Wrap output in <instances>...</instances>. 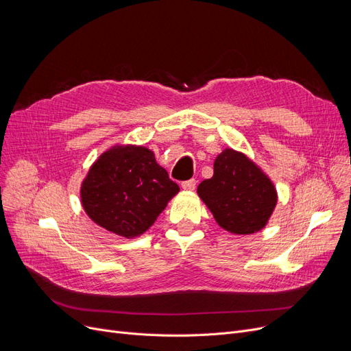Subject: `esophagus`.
I'll return each instance as SVG.
<instances>
[{"mask_svg": "<svg viewBox=\"0 0 351 351\" xmlns=\"http://www.w3.org/2000/svg\"><path fill=\"white\" fill-rule=\"evenodd\" d=\"M182 188L185 189V191H195L196 180L195 179H189L186 182H182Z\"/></svg>", "mask_w": 351, "mask_h": 351, "instance_id": "1", "label": "esophagus"}]
</instances>
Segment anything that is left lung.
I'll list each match as a JSON object with an SVG mask.
<instances>
[{"mask_svg": "<svg viewBox=\"0 0 351 351\" xmlns=\"http://www.w3.org/2000/svg\"><path fill=\"white\" fill-rule=\"evenodd\" d=\"M197 195L217 225L234 234L262 230L278 204V192L270 178L245 154L232 147L217 155L213 176L200 182Z\"/></svg>", "mask_w": 351, "mask_h": 351, "instance_id": "8db88e82", "label": "left lung"}]
</instances>
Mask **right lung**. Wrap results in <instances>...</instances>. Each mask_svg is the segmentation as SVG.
Returning a JSON list of instances; mask_svg holds the SVG:
<instances>
[{
	"label": "right lung",
	"instance_id": "right-lung-1",
	"mask_svg": "<svg viewBox=\"0 0 351 351\" xmlns=\"http://www.w3.org/2000/svg\"><path fill=\"white\" fill-rule=\"evenodd\" d=\"M179 192L145 146L115 145L90 166L81 185V202L94 222L132 239L149 229Z\"/></svg>",
	"mask_w": 351,
	"mask_h": 351
}]
</instances>
